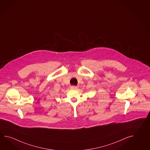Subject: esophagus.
<instances>
[{
	"mask_svg": "<svg viewBox=\"0 0 150 150\" xmlns=\"http://www.w3.org/2000/svg\"><path fill=\"white\" fill-rule=\"evenodd\" d=\"M70 88H71V89H72V90H76L78 88V87L77 86H71L70 87Z\"/></svg>",
	"mask_w": 150,
	"mask_h": 150,
	"instance_id": "34e87169",
	"label": "esophagus"
}]
</instances>
